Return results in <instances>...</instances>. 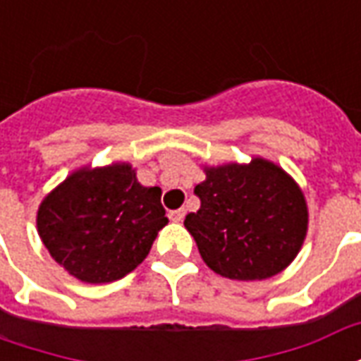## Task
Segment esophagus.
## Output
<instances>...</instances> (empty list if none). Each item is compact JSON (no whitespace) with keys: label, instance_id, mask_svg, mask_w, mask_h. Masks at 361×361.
<instances>
[{"label":"esophagus","instance_id":"34e87169","mask_svg":"<svg viewBox=\"0 0 361 361\" xmlns=\"http://www.w3.org/2000/svg\"><path fill=\"white\" fill-rule=\"evenodd\" d=\"M183 216H185V209H178V211L170 212V220H172V222H181Z\"/></svg>","mask_w":361,"mask_h":361}]
</instances>
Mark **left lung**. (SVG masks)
Wrapping results in <instances>:
<instances>
[{
    "label": "left lung",
    "mask_w": 361,
    "mask_h": 361,
    "mask_svg": "<svg viewBox=\"0 0 361 361\" xmlns=\"http://www.w3.org/2000/svg\"><path fill=\"white\" fill-rule=\"evenodd\" d=\"M204 173L195 188L201 209L183 222L204 263L232 280H265L284 271L307 232V204L298 183L265 158L204 168Z\"/></svg>",
    "instance_id": "8db88e82"
}]
</instances>
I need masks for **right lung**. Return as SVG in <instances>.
Here are the masks:
<instances>
[{"instance_id": "add662e5", "label": "right lung", "mask_w": 361, "mask_h": 361, "mask_svg": "<svg viewBox=\"0 0 361 361\" xmlns=\"http://www.w3.org/2000/svg\"><path fill=\"white\" fill-rule=\"evenodd\" d=\"M160 195V188H142L126 162L81 168L40 203L38 234L71 276L114 282L141 265L168 224Z\"/></svg>"}]
</instances>
